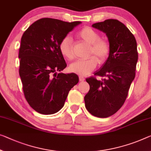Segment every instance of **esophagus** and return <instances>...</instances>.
Instances as JSON below:
<instances>
[{"instance_id": "esophagus-1", "label": "esophagus", "mask_w": 151, "mask_h": 151, "mask_svg": "<svg viewBox=\"0 0 151 151\" xmlns=\"http://www.w3.org/2000/svg\"><path fill=\"white\" fill-rule=\"evenodd\" d=\"M84 78L82 77V76H79V80L80 81V82H82V81H84Z\"/></svg>"}]
</instances>
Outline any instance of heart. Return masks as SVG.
<instances>
[{"label":"heart","instance_id":"obj_1","mask_svg":"<svg viewBox=\"0 0 151 151\" xmlns=\"http://www.w3.org/2000/svg\"><path fill=\"white\" fill-rule=\"evenodd\" d=\"M76 36L83 42L90 45L88 59L80 60L71 63L69 69L71 72L81 76H87L94 71L98 65L103 64L110 54L111 46L106 38H100L99 32L90 27H84L77 32ZM59 50L61 55L68 60L74 58L73 42L69 36H65L60 42Z\"/></svg>","mask_w":151,"mask_h":151}]
</instances>
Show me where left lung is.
Listing matches in <instances>:
<instances>
[{"instance_id":"left-lung-1","label":"left lung","mask_w":151,"mask_h":151,"mask_svg":"<svg viewBox=\"0 0 151 151\" xmlns=\"http://www.w3.org/2000/svg\"><path fill=\"white\" fill-rule=\"evenodd\" d=\"M108 37L110 54L94 76L86 79L90 90L84 97L88 111L97 117H108L124 105L130 85L135 78L138 61L137 43L132 32L117 19H106L92 25Z\"/></svg>"}]
</instances>
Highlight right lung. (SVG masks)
I'll use <instances>...</instances> for the list:
<instances>
[{
	"label": "right lung",
	"instance_id": "right-lung-1",
	"mask_svg": "<svg viewBox=\"0 0 151 151\" xmlns=\"http://www.w3.org/2000/svg\"><path fill=\"white\" fill-rule=\"evenodd\" d=\"M80 22L42 18L25 30L21 39L19 73L25 98L44 115L54 114L63 106L69 90L77 84L76 73H57L67 64L59 44Z\"/></svg>",
	"mask_w": 151,
	"mask_h": 151
}]
</instances>
